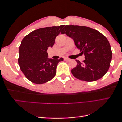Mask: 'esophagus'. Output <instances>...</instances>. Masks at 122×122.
<instances>
[{"mask_svg": "<svg viewBox=\"0 0 122 122\" xmlns=\"http://www.w3.org/2000/svg\"><path fill=\"white\" fill-rule=\"evenodd\" d=\"M64 60L65 61H69L70 60V59L68 58V57H65L64 58Z\"/></svg>", "mask_w": 122, "mask_h": 122, "instance_id": "esophagus-1", "label": "esophagus"}]
</instances>
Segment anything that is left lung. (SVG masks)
Segmentation results:
<instances>
[{
    "instance_id": "obj_1",
    "label": "left lung",
    "mask_w": 122,
    "mask_h": 122,
    "mask_svg": "<svg viewBox=\"0 0 122 122\" xmlns=\"http://www.w3.org/2000/svg\"><path fill=\"white\" fill-rule=\"evenodd\" d=\"M61 34H65L74 42L85 56V60L77 61L72 70L75 78L91 82L101 78L108 71L112 52L108 40L96 29L78 25H66Z\"/></svg>"
}]
</instances>
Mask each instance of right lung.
Segmentation results:
<instances>
[{
    "label": "right lung",
    "instance_id": "1",
    "mask_svg": "<svg viewBox=\"0 0 122 122\" xmlns=\"http://www.w3.org/2000/svg\"><path fill=\"white\" fill-rule=\"evenodd\" d=\"M65 25L41 28L23 38L19 48L18 63L25 77L36 84H43L54 78L59 62L63 58H49L47 49Z\"/></svg>",
    "mask_w": 122,
    "mask_h": 122
}]
</instances>
